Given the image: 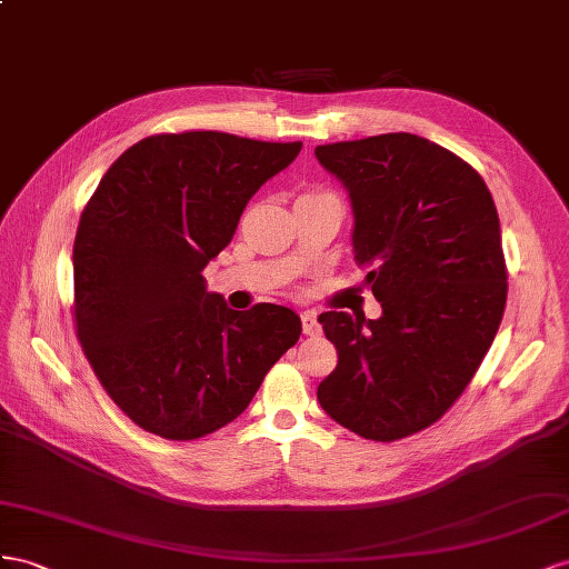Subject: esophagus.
<instances>
[{"mask_svg":"<svg viewBox=\"0 0 569 569\" xmlns=\"http://www.w3.org/2000/svg\"><path fill=\"white\" fill-rule=\"evenodd\" d=\"M302 333L305 336H319L321 333V323H319L317 312H312V310L302 312Z\"/></svg>","mask_w":569,"mask_h":569,"instance_id":"esophagus-1","label":"esophagus"}]
</instances>
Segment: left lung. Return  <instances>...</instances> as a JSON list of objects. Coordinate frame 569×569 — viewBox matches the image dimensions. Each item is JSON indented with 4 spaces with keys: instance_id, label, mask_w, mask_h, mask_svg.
Masks as SVG:
<instances>
[{
    "instance_id": "8db88e82",
    "label": "left lung",
    "mask_w": 569,
    "mask_h": 569,
    "mask_svg": "<svg viewBox=\"0 0 569 569\" xmlns=\"http://www.w3.org/2000/svg\"><path fill=\"white\" fill-rule=\"evenodd\" d=\"M348 190L352 254L379 319L323 312L338 365L323 412L371 441L431 427L472 381L508 298L500 221L483 178L412 133L319 144Z\"/></svg>"
}]
</instances>
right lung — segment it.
<instances>
[{
	"instance_id": "right-lung-1",
	"label": "right lung",
	"mask_w": 569,
	"mask_h": 569,
	"mask_svg": "<svg viewBox=\"0 0 569 569\" xmlns=\"http://www.w3.org/2000/svg\"><path fill=\"white\" fill-rule=\"evenodd\" d=\"M300 148L214 131L144 138L113 161L80 214L78 340L104 391L144 431L192 441L226 427L298 343L293 310H231L202 271Z\"/></svg>"
}]
</instances>
